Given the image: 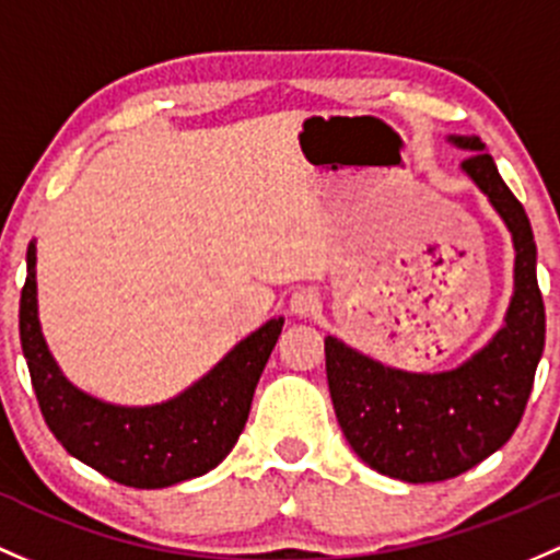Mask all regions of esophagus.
Here are the masks:
<instances>
[{
  "label": "esophagus",
  "mask_w": 560,
  "mask_h": 560,
  "mask_svg": "<svg viewBox=\"0 0 560 560\" xmlns=\"http://www.w3.org/2000/svg\"><path fill=\"white\" fill-rule=\"evenodd\" d=\"M318 310H320V296L315 288H299V291L291 293V313L307 318V315H315Z\"/></svg>",
  "instance_id": "34e87169"
}]
</instances>
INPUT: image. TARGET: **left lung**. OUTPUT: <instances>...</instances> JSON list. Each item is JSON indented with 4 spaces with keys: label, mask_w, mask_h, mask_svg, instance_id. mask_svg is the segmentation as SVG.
<instances>
[{
    "label": "left lung",
    "mask_w": 560,
    "mask_h": 560,
    "mask_svg": "<svg viewBox=\"0 0 560 560\" xmlns=\"http://www.w3.org/2000/svg\"><path fill=\"white\" fill-rule=\"evenodd\" d=\"M475 151L464 170L510 226L515 240V296L506 326L464 366L409 374L326 337V377L334 412L364 464L405 482L464 475L499 451L521 423L545 350V302L537 282V245L515 194L477 137H453Z\"/></svg>",
    "instance_id": "left-lung-1"
}]
</instances>
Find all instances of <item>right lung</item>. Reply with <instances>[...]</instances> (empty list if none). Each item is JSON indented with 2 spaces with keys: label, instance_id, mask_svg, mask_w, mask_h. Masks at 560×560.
Returning a JSON list of instances; mask_svg holds the SVG:
<instances>
[{
  "label": "right lung",
  "instance_id": "add662e5",
  "mask_svg": "<svg viewBox=\"0 0 560 560\" xmlns=\"http://www.w3.org/2000/svg\"><path fill=\"white\" fill-rule=\"evenodd\" d=\"M21 348L39 409L56 440L96 471L131 488H166L215 469L237 445L253 390L282 331V318L242 339L207 377L159 407H113L80 394L50 359L37 320L34 245L21 288Z\"/></svg>",
  "mask_w": 560,
  "mask_h": 560
}]
</instances>
